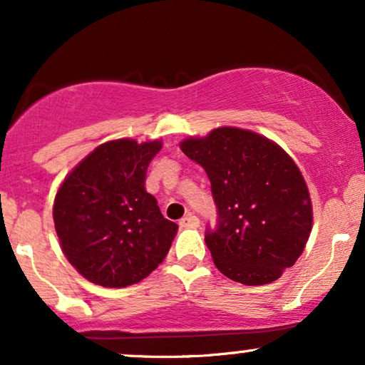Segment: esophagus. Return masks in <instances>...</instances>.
<instances>
[{"label": "esophagus", "instance_id": "obj_1", "mask_svg": "<svg viewBox=\"0 0 365 365\" xmlns=\"http://www.w3.org/2000/svg\"><path fill=\"white\" fill-rule=\"evenodd\" d=\"M178 225H180V228H197L200 225V220L195 217V215L188 213L187 217H183L180 222H178Z\"/></svg>", "mask_w": 365, "mask_h": 365}]
</instances>
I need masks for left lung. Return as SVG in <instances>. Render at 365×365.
Listing matches in <instances>:
<instances>
[{"instance_id": "obj_1", "label": "left lung", "mask_w": 365, "mask_h": 365, "mask_svg": "<svg viewBox=\"0 0 365 365\" xmlns=\"http://www.w3.org/2000/svg\"><path fill=\"white\" fill-rule=\"evenodd\" d=\"M180 148L212 183L218 220L205 243L215 266L246 286L278 279L312 228L309 190L294 160L269 138L236 127L185 138Z\"/></svg>"}]
</instances>
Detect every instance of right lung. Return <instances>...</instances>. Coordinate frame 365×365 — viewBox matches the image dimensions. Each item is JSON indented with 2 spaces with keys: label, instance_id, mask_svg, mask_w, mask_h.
<instances>
[{
  "label": "right lung",
  "instance_id": "1",
  "mask_svg": "<svg viewBox=\"0 0 365 365\" xmlns=\"http://www.w3.org/2000/svg\"><path fill=\"white\" fill-rule=\"evenodd\" d=\"M160 148V140L106 142L61 183L56 233L66 258L91 283L135 284L165 259L178 227L145 190L147 167Z\"/></svg>",
  "mask_w": 365,
  "mask_h": 365
}]
</instances>
